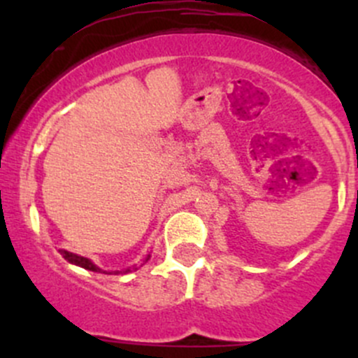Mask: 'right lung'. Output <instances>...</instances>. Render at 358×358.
<instances>
[{
    "label": "right lung",
    "instance_id": "1",
    "mask_svg": "<svg viewBox=\"0 0 358 358\" xmlns=\"http://www.w3.org/2000/svg\"><path fill=\"white\" fill-rule=\"evenodd\" d=\"M60 255H62L64 258H66L69 263H72V265H78V266H81V268L92 270V272H100L99 266H96L95 263L92 262V259L85 258V256L74 255V252H69V251H66V249H60ZM149 258H150V255L147 256L145 262H147V259H149ZM124 272H129V268H128V270H124Z\"/></svg>",
    "mask_w": 358,
    "mask_h": 358
}]
</instances>
